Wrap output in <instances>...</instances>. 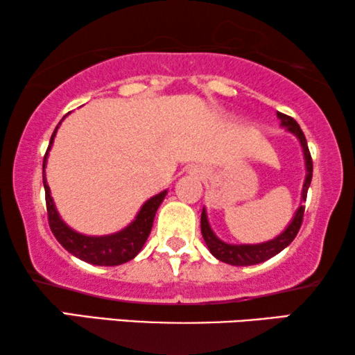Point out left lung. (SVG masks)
Wrapping results in <instances>:
<instances>
[{
	"instance_id": "1",
	"label": "left lung",
	"mask_w": 355,
	"mask_h": 355,
	"mask_svg": "<svg viewBox=\"0 0 355 355\" xmlns=\"http://www.w3.org/2000/svg\"><path fill=\"white\" fill-rule=\"evenodd\" d=\"M278 118L281 119L283 125L288 128V130L297 135L300 144H302L305 164H307V178H305L304 189H302V198L305 200V198H307V191H309L310 181H312V171H313V162H312V157H310L307 140H305L302 129H300V125L295 123L294 118H291V116L284 113H279V111H278ZM304 211H305V207L300 205L297 213H295L294 220L291 221V225L286 227L283 234L275 237L273 241H268L265 242V244H257V245H231L220 241L215 234H213V231L210 230V225H208L207 221V213L205 210H202V218H200L202 236L203 239H205L208 249H210L213 257H216L218 260L225 261V263H230V265H236V266L257 265L271 259V257H275L276 254H279L281 250L286 249V247L294 241V237L297 236L300 226H302Z\"/></svg>"
}]
</instances>
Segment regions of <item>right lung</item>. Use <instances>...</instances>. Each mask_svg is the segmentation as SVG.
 <instances>
[{"label":"right lung","mask_w":355,"mask_h":355,"mask_svg":"<svg viewBox=\"0 0 355 355\" xmlns=\"http://www.w3.org/2000/svg\"><path fill=\"white\" fill-rule=\"evenodd\" d=\"M58 129V128H56ZM55 132L51 135L50 150L53 139H55ZM48 150L43 157V186H45V200H46V211H48V223H50V230L58 242L69 252V254L76 255L77 259L87 261V263L101 265V266H114L125 263V261L132 260L135 255L142 249L145 241L152 231L153 218L157 213L159 203L163 202L166 191H163L158 196L150 198V200L142 207L139 215L125 230L116 232V234L105 236V237H89L77 234L71 227H67L64 223L61 221L60 215H58L55 205H53L50 187H48L45 179V163Z\"/></svg>","instance_id":"obj_1"}]
</instances>
